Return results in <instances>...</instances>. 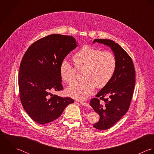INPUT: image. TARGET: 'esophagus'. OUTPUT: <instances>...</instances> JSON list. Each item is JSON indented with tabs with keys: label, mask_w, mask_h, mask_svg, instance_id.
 Returning <instances> with one entry per match:
<instances>
[{
	"label": "esophagus",
	"mask_w": 154,
	"mask_h": 154,
	"mask_svg": "<svg viewBox=\"0 0 154 154\" xmlns=\"http://www.w3.org/2000/svg\"><path fill=\"white\" fill-rule=\"evenodd\" d=\"M80 103H81L82 105L85 106H86V107H90V105H89L88 103H87V102H80Z\"/></svg>",
	"instance_id": "34e87169"
}]
</instances>
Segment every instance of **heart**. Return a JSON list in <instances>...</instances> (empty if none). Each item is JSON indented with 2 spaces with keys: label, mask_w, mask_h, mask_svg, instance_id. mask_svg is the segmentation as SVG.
<instances>
[{
  "label": "heart",
  "mask_w": 154,
  "mask_h": 154,
  "mask_svg": "<svg viewBox=\"0 0 154 154\" xmlns=\"http://www.w3.org/2000/svg\"><path fill=\"white\" fill-rule=\"evenodd\" d=\"M72 60L78 71L84 70L82 82L75 83L66 89L67 94L80 100L87 99L95 88L105 87L112 78L117 67L114 54L109 51L85 46L73 57ZM60 75L66 84L73 83L77 76V70L69 63L63 61L60 66Z\"/></svg>",
  "instance_id": "1"
}]
</instances>
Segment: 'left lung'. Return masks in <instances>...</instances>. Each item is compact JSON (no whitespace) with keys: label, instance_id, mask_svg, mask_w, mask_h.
Returning <instances> with one entry per match:
<instances>
[{"label":"left lung","instance_id":"1","mask_svg":"<svg viewBox=\"0 0 154 154\" xmlns=\"http://www.w3.org/2000/svg\"><path fill=\"white\" fill-rule=\"evenodd\" d=\"M95 42L109 46L117 60L112 78L90 102L100 116L99 122L93 126L104 130L117 123L128 111L134 89L136 74L131 58L118 43L109 39L98 38L93 43Z\"/></svg>","mask_w":154,"mask_h":154}]
</instances>
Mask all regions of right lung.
<instances>
[{
	"instance_id": "1",
	"label": "right lung",
	"mask_w": 154,
	"mask_h": 154,
	"mask_svg": "<svg viewBox=\"0 0 154 154\" xmlns=\"http://www.w3.org/2000/svg\"><path fill=\"white\" fill-rule=\"evenodd\" d=\"M77 44L72 36L54 34L35 42L26 52L18 74L20 97L24 110L35 122H53L74 102L70 97L51 92L63 89L60 66Z\"/></svg>"
}]
</instances>
